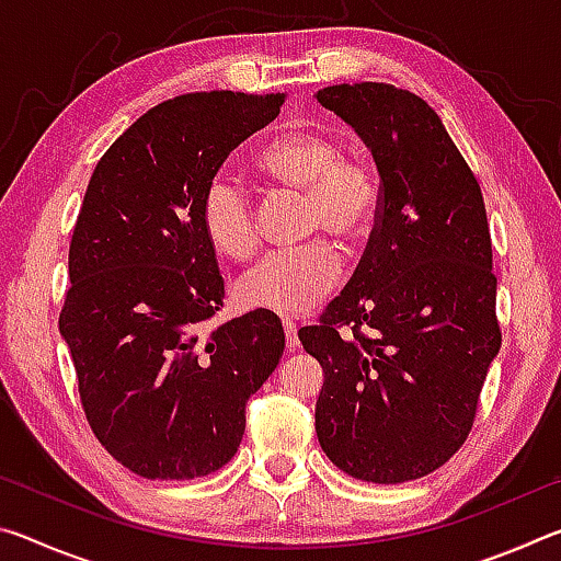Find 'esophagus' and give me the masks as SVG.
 <instances>
[{"instance_id": "esophagus-1", "label": "esophagus", "mask_w": 561, "mask_h": 561, "mask_svg": "<svg viewBox=\"0 0 561 561\" xmlns=\"http://www.w3.org/2000/svg\"><path fill=\"white\" fill-rule=\"evenodd\" d=\"M282 327H284V336H287V351H297V346H299L297 324H294L291 319H284Z\"/></svg>"}]
</instances>
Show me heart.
Returning a JSON list of instances; mask_svg holds the SVG:
<instances>
[{
  "mask_svg": "<svg viewBox=\"0 0 561 561\" xmlns=\"http://www.w3.org/2000/svg\"><path fill=\"white\" fill-rule=\"evenodd\" d=\"M254 173L272 190L304 193L301 230L321 234L294 250L272 252L234 282L244 309L304 314L336 287L344 272L339 247L360 250L374 234L381 197L371 170L344 158L336 138L321 130H287L257 148ZM205 240L227 260H247L257 250V213L250 193L230 178H213L201 201Z\"/></svg>",
  "mask_w": 561,
  "mask_h": 561,
  "instance_id": "heart-1",
  "label": "heart"
}]
</instances>
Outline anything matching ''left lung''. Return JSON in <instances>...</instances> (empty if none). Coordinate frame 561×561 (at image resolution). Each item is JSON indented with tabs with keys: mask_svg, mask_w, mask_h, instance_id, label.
<instances>
[{
	"mask_svg": "<svg viewBox=\"0 0 561 561\" xmlns=\"http://www.w3.org/2000/svg\"><path fill=\"white\" fill-rule=\"evenodd\" d=\"M317 101L358 133L381 178L354 277L317 327L299 329L324 368L317 438L351 478L396 485L460 450L502 344L485 203L415 93L364 81L321 89Z\"/></svg>",
	"mask_w": 561,
	"mask_h": 561,
	"instance_id": "1",
	"label": "left lung"
}]
</instances>
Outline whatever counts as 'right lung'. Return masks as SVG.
I'll use <instances>...</instances> for the list:
<instances>
[{
	"label": "right lung",
	"instance_id": "obj_1",
	"mask_svg": "<svg viewBox=\"0 0 561 561\" xmlns=\"http://www.w3.org/2000/svg\"><path fill=\"white\" fill-rule=\"evenodd\" d=\"M282 103L232 91L158 103L103 153L83 195L59 331L91 431L140 478L193 480L230 462L244 405L282 358L272 311L205 334L225 282L201 227L207 183Z\"/></svg>",
	"mask_w": 561,
	"mask_h": 561
}]
</instances>
